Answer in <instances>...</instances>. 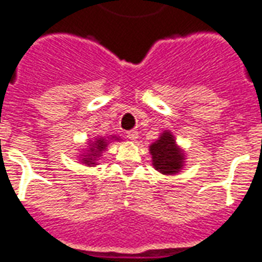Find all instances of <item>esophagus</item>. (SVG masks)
Segmentation results:
<instances>
[{
    "label": "esophagus",
    "mask_w": 262,
    "mask_h": 262,
    "mask_svg": "<svg viewBox=\"0 0 262 262\" xmlns=\"http://www.w3.org/2000/svg\"><path fill=\"white\" fill-rule=\"evenodd\" d=\"M127 138H128L129 141H135V139L138 138V131H137V129H131V131H128V133H127Z\"/></svg>",
    "instance_id": "esophagus-1"
}]
</instances>
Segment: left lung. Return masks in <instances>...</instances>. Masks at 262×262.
Returning a JSON list of instances; mask_svg holds the SVG:
<instances>
[{"label":"left lung","mask_w":262,"mask_h":262,"mask_svg":"<svg viewBox=\"0 0 262 262\" xmlns=\"http://www.w3.org/2000/svg\"><path fill=\"white\" fill-rule=\"evenodd\" d=\"M150 154L156 170L163 174H173L183 166V154L176 146V141L170 133H163L155 144L150 145Z\"/></svg>","instance_id":"obj_1"}]
</instances>
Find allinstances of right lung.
<instances>
[{
    "label": "right lung",
    "instance_id": "1",
    "mask_svg": "<svg viewBox=\"0 0 262 262\" xmlns=\"http://www.w3.org/2000/svg\"><path fill=\"white\" fill-rule=\"evenodd\" d=\"M114 138V137H113ZM107 146V141L106 139H96L93 144L89 145V150H88V155H85V158H82V160L85 162V165H96V158L100 156L102 150L106 149Z\"/></svg>",
    "mask_w": 262,
    "mask_h": 262
}]
</instances>
